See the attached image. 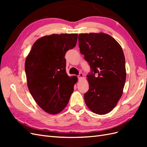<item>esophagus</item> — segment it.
<instances>
[{"label":"esophagus","mask_w":147,"mask_h":147,"mask_svg":"<svg viewBox=\"0 0 147 147\" xmlns=\"http://www.w3.org/2000/svg\"><path fill=\"white\" fill-rule=\"evenodd\" d=\"M83 77V74L82 73H80L79 75H78V78L79 79H81V78H82Z\"/></svg>","instance_id":"1"}]
</instances>
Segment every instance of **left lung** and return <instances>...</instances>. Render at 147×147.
Wrapping results in <instances>:
<instances>
[{
	"instance_id": "left-lung-1",
	"label": "left lung",
	"mask_w": 147,
	"mask_h": 147,
	"mask_svg": "<svg viewBox=\"0 0 147 147\" xmlns=\"http://www.w3.org/2000/svg\"><path fill=\"white\" fill-rule=\"evenodd\" d=\"M78 40L80 51L91 67L84 102L94 113L107 114L121 98L126 81L122 48L110 35L102 32L80 34Z\"/></svg>"
}]
</instances>
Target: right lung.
Instances as JSON below:
<instances>
[{
	"label": "right lung",
	"instance_id": "add662e5",
	"mask_svg": "<svg viewBox=\"0 0 147 147\" xmlns=\"http://www.w3.org/2000/svg\"><path fill=\"white\" fill-rule=\"evenodd\" d=\"M77 34L46 35L37 40L26 59L25 72L29 92L45 112L55 115L67 105L76 76L65 71L66 52L77 44Z\"/></svg>",
	"mask_w": 147,
	"mask_h": 147
}]
</instances>
